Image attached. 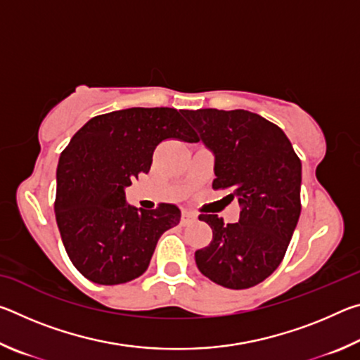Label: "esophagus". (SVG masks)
I'll use <instances>...</instances> for the list:
<instances>
[{
	"label": "esophagus",
	"instance_id": "obj_1",
	"mask_svg": "<svg viewBox=\"0 0 360 360\" xmlns=\"http://www.w3.org/2000/svg\"><path fill=\"white\" fill-rule=\"evenodd\" d=\"M197 221V214H195V212H192V211H182V216H181V224L182 225H188V224H192V222H195Z\"/></svg>",
	"mask_w": 360,
	"mask_h": 360
}]
</instances>
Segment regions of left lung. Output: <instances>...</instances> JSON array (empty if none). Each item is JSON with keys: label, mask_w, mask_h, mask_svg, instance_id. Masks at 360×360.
I'll return each mask as SVG.
<instances>
[{"label": "left lung", "mask_w": 360, "mask_h": 360, "mask_svg": "<svg viewBox=\"0 0 360 360\" xmlns=\"http://www.w3.org/2000/svg\"><path fill=\"white\" fill-rule=\"evenodd\" d=\"M197 141L214 152V191H230L240 203V221L224 224L200 214L212 240L195 252L198 270L227 289H249L264 281L284 259L300 217L302 162L289 138L259 114L233 109L186 111Z\"/></svg>", "instance_id": "obj_1"}]
</instances>
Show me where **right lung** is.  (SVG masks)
<instances>
[{"label": "right lung", "instance_id": "1", "mask_svg": "<svg viewBox=\"0 0 360 360\" xmlns=\"http://www.w3.org/2000/svg\"><path fill=\"white\" fill-rule=\"evenodd\" d=\"M186 109L130 108L90 119L63 149L53 210L72 265L89 281L114 285L148 270L157 241L179 224L178 206L127 205L124 188L149 173L167 139L195 143Z\"/></svg>", "mask_w": 360, "mask_h": 360}]
</instances>
